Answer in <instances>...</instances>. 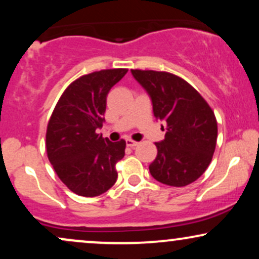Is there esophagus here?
Segmentation results:
<instances>
[{
	"instance_id": "34e87169",
	"label": "esophagus",
	"mask_w": 259,
	"mask_h": 259,
	"mask_svg": "<svg viewBox=\"0 0 259 259\" xmlns=\"http://www.w3.org/2000/svg\"><path fill=\"white\" fill-rule=\"evenodd\" d=\"M139 145V142H136V141H133V140H130V139H127L126 140V146L127 147H136Z\"/></svg>"
}]
</instances>
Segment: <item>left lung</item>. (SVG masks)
<instances>
[{"mask_svg":"<svg viewBox=\"0 0 259 259\" xmlns=\"http://www.w3.org/2000/svg\"><path fill=\"white\" fill-rule=\"evenodd\" d=\"M132 74L150 96L156 119L165 124V138L156 142L158 152L148 167L151 175L169 186L194 183L214 153V113L189 82L174 74L139 69Z\"/></svg>","mask_w":259,"mask_h":259,"instance_id":"obj_1","label":"left lung"}]
</instances>
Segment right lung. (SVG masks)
<instances>
[{
	"instance_id": "obj_1",
	"label": "right lung",
	"mask_w": 259,
	"mask_h": 259,
	"mask_svg": "<svg viewBox=\"0 0 259 259\" xmlns=\"http://www.w3.org/2000/svg\"><path fill=\"white\" fill-rule=\"evenodd\" d=\"M127 69H107L82 75L65 89L46 133L47 156L70 191L95 197L117 181L115 163L125 154V141L111 142L97 129L105 121L107 95Z\"/></svg>"
}]
</instances>
